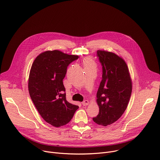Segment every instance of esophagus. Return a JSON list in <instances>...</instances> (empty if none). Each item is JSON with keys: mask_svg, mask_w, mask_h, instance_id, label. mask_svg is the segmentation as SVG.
<instances>
[{"mask_svg": "<svg viewBox=\"0 0 160 160\" xmlns=\"http://www.w3.org/2000/svg\"><path fill=\"white\" fill-rule=\"evenodd\" d=\"M82 104L83 106H87L89 104V101L88 100H85L82 102Z\"/></svg>", "mask_w": 160, "mask_h": 160, "instance_id": "34e87169", "label": "esophagus"}]
</instances>
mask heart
Returning <instances> with one entry per match:
<instances>
[{"label":"heart","instance_id":"b5f03b06","mask_svg":"<svg viewBox=\"0 0 160 160\" xmlns=\"http://www.w3.org/2000/svg\"><path fill=\"white\" fill-rule=\"evenodd\" d=\"M84 65H93V62L92 61V59L90 58H86L83 60Z\"/></svg>","mask_w":160,"mask_h":160}]
</instances>
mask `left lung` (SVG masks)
<instances>
[{"instance_id": "8db88e82", "label": "left lung", "mask_w": 160, "mask_h": 160, "mask_svg": "<svg viewBox=\"0 0 160 160\" xmlns=\"http://www.w3.org/2000/svg\"><path fill=\"white\" fill-rule=\"evenodd\" d=\"M102 66V81L97 93L98 115L96 124L107 126L116 122L126 111L132 92V81L125 61L116 54L97 52Z\"/></svg>"}]
</instances>
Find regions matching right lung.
<instances>
[{
  "label": "right lung",
  "mask_w": 160,
  "mask_h": 160,
  "mask_svg": "<svg viewBox=\"0 0 160 160\" xmlns=\"http://www.w3.org/2000/svg\"><path fill=\"white\" fill-rule=\"evenodd\" d=\"M78 58L58 50L47 51L35 58L30 70L31 99L43 120L56 128L68 124L79 108L67 101L63 82L67 67Z\"/></svg>",
  "instance_id": "add662e5"
}]
</instances>
